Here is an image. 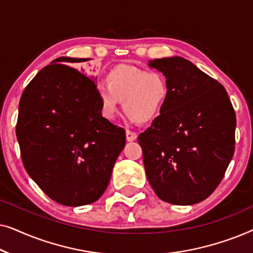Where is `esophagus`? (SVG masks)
<instances>
[{
  "instance_id": "obj_1",
  "label": "esophagus",
  "mask_w": 253,
  "mask_h": 253,
  "mask_svg": "<svg viewBox=\"0 0 253 253\" xmlns=\"http://www.w3.org/2000/svg\"><path fill=\"white\" fill-rule=\"evenodd\" d=\"M126 140L127 141H133L137 139V133L133 132V131H130V130H126Z\"/></svg>"
}]
</instances>
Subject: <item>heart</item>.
<instances>
[{
    "label": "heart",
    "instance_id": "1",
    "mask_svg": "<svg viewBox=\"0 0 253 253\" xmlns=\"http://www.w3.org/2000/svg\"><path fill=\"white\" fill-rule=\"evenodd\" d=\"M100 109L108 120L115 119L119 103L136 122L146 123L161 113L169 95V86L161 71L120 65L107 76L106 83L96 85Z\"/></svg>",
    "mask_w": 253,
    "mask_h": 253
}]
</instances>
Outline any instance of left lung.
Masks as SVG:
<instances>
[{"mask_svg": "<svg viewBox=\"0 0 253 253\" xmlns=\"http://www.w3.org/2000/svg\"><path fill=\"white\" fill-rule=\"evenodd\" d=\"M166 76L167 102L138 143L159 198L193 205L212 195L235 151L236 115L226 88L185 58L150 61Z\"/></svg>", "mask_w": 253, "mask_h": 253, "instance_id": "left-lung-1", "label": "left lung"}]
</instances>
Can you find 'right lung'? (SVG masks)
I'll return each instance as SVG.
<instances>
[{"label":"right lung","instance_id":"obj_1","mask_svg":"<svg viewBox=\"0 0 253 253\" xmlns=\"http://www.w3.org/2000/svg\"><path fill=\"white\" fill-rule=\"evenodd\" d=\"M58 57L38 72L19 101L16 134L27 174L54 202L98 200L126 146V131L101 115L96 85ZM84 71V70H82Z\"/></svg>","mask_w":253,"mask_h":253}]
</instances>
